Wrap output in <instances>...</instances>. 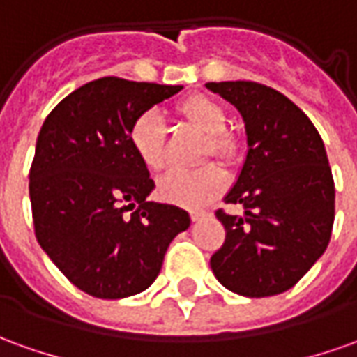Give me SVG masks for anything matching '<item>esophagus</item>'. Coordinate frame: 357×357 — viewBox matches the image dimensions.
<instances>
[{
  "label": "esophagus",
  "instance_id": "34e87169",
  "mask_svg": "<svg viewBox=\"0 0 357 357\" xmlns=\"http://www.w3.org/2000/svg\"><path fill=\"white\" fill-rule=\"evenodd\" d=\"M205 217H207V213H205V211H191V220H193V222L205 219Z\"/></svg>",
  "mask_w": 357,
  "mask_h": 357
}]
</instances>
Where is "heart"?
<instances>
[{"mask_svg": "<svg viewBox=\"0 0 357 357\" xmlns=\"http://www.w3.org/2000/svg\"><path fill=\"white\" fill-rule=\"evenodd\" d=\"M178 111L185 123L207 135V154L220 160H230L236 154V142L227 132V111L217 101L205 96H193L185 99ZM128 144L148 172L166 168V125L158 111L148 109L132 121ZM225 188L227 178L217 166H205L193 172L172 169L158 181V195L168 203L193 209L219 197Z\"/></svg>", "mask_w": 357, "mask_h": 357, "instance_id": "heart-1", "label": "heart"}]
</instances>
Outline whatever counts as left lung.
Returning a JSON list of instances; mask_svg holds the SVG:
<instances>
[{
  "instance_id": "8db88e82",
  "label": "left lung",
  "mask_w": 357,
  "mask_h": 357,
  "mask_svg": "<svg viewBox=\"0 0 357 357\" xmlns=\"http://www.w3.org/2000/svg\"><path fill=\"white\" fill-rule=\"evenodd\" d=\"M238 109L246 156L225 203L244 215L217 211L227 230L211 258L215 278L244 297L291 289L324 254L334 222V179L319 130L291 99L256 82H209Z\"/></svg>"
}]
</instances>
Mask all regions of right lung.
Listing matches in <instances>:
<instances>
[{
  "mask_svg": "<svg viewBox=\"0 0 357 357\" xmlns=\"http://www.w3.org/2000/svg\"><path fill=\"white\" fill-rule=\"evenodd\" d=\"M181 89L99 77L43 123L29 174L36 240L87 295L125 299L148 289L169 242L191 225L188 211L148 201L154 181L128 144L132 121Z\"/></svg>",
  "mask_w": 357,
  "mask_h": 357,
  "instance_id": "obj_1",
  "label": "right lung"
}]
</instances>
